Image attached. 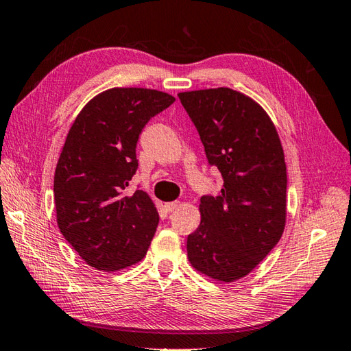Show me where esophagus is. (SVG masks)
Instances as JSON below:
<instances>
[{
	"mask_svg": "<svg viewBox=\"0 0 351 351\" xmlns=\"http://www.w3.org/2000/svg\"><path fill=\"white\" fill-rule=\"evenodd\" d=\"M178 206H180V202H178V201H173V202H165V204H163V207H165V210H167L168 213H173L174 210H176Z\"/></svg>",
	"mask_w": 351,
	"mask_h": 351,
	"instance_id": "esophagus-1",
	"label": "esophagus"
}]
</instances>
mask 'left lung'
<instances>
[{
	"instance_id": "8db88e82",
	"label": "left lung",
	"mask_w": 351,
	"mask_h": 351,
	"mask_svg": "<svg viewBox=\"0 0 351 351\" xmlns=\"http://www.w3.org/2000/svg\"><path fill=\"white\" fill-rule=\"evenodd\" d=\"M197 128L210 167L223 180L201 197V223L188 236V258L217 281L243 278L282 236L287 167L278 132L252 99L231 88L178 95Z\"/></svg>"
}]
</instances>
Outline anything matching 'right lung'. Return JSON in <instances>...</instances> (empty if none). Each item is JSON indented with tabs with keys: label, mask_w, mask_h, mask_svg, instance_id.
<instances>
[{
	"label": "right lung",
	"mask_w": 351,
	"mask_h": 351,
	"mask_svg": "<svg viewBox=\"0 0 351 351\" xmlns=\"http://www.w3.org/2000/svg\"><path fill=\"white\" fill-rule=\"evenodd\" d=\"M174 100L158 90L111 88L91 99L69 130L53 177L57 222L91 267L114 271L147 254L158 210L145 192L126 191L139 135Z\"/></svg>",
	"instance_id": "obj_1"
}]
</instances>
